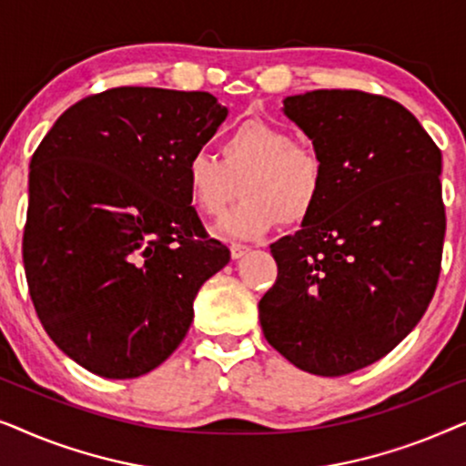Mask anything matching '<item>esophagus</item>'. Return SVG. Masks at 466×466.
Masks as SVG:
<instances>
[{
	"mask_svg": "<svg viewBox=\"0 0 466 466\" xmlns=\"http://www.w3.org/2000/svg\"><path fill=\"white\" fill-rule=\"evenodd\" d=\"M228 248H231V257H233V258L244 257V254H246L248 250H250V248H248L246 244H239V241H231V246H228Z\"/></svg>",
	"mask_w": 466,
	"mask_h": 466,
	"instance_id": "obj_1",
	"label": "esophagus"
}]
</instances>
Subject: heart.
Here are the masks:
<instances>
[{
  "label": "heart",
  "mask_w": 466,
  "mask_h": 466,
  "mask_svg": "<svg viewBox=\"0 0 466 466\" xmlns=\"http://www.w3.org/2000/svg\"><path fill=\"white\" fill-rule=\"evenodd\" d=\"M327 158L316 146L297 142L282 125L250 118L227 133L220 158L195 150L184 163L188 199L216 218L241 190L244 199L220 222L235 238H258L278 222L301 225L327 190Z\"/></svg>",
  "instance_id": "b5f03b06"
}]
</instances>
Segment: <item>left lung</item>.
<instances>
[{
    "label": "left lung",
    "instance_id": "8db88e82",
    "mask_svg": "<svg viewBox=\"0 0 466 466\" xmlns=\"http://www.w3.org/2000/svg\"><path fill=\"white\" fill-rule=\"evenodd\" d=\"M284 114L327 158V190L301 231L271 244L276 284L258 303L265 339L324 378L397 348L435 295L445 238L441 150L384 95L320 88Z\"/></svg>",
    "mask_w": 466,
    "mask_h": 466
}]
</instances>
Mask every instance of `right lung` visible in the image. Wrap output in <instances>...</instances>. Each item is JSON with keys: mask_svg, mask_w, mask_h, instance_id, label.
<instances>
[{"mask_svg": "<svg viewBox=\"0 0 466 466\" xmlns=\"http://www.w3.org/2000/svg\"><path fill=\"white\" fill-rule=\"evenodd\" d=\"M227 107L206 91L118 86L67 107L29 163L23 263L44 330L110 380L180 346L231 252L203 228L184 163Z\"/></svg>", "mask_w": 466, "mask_h": 466, "instance_id": "add662e5", "label": "right lung"}]
</instances>
